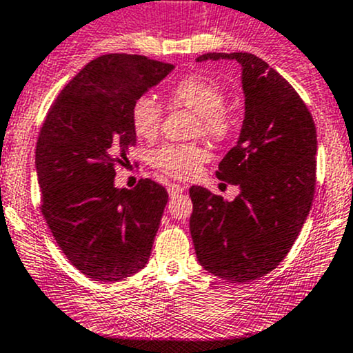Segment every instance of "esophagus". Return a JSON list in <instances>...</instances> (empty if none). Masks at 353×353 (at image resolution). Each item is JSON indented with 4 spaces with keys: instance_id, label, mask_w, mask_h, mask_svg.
<instances>
[{
    "instance_id": "esophagus-1",
    "label": "esophagus",
    "mask_w": 353,
    "mask_h": 353,
    "mask_svg": "<svg viewBox=\"0 0 353 353\" xmlns=\"http://www.w3.org/2000/svg\"><path fill=\"white\" fill-rule=\"evenodd\" d=\"M181 192H185V187L183 185H178V183H172L168 187V193H170V196H176V195H180Z\"/></svg>"
}]
</instances>
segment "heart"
Wrapping results in <instances>:
<instances>
[{
	"mask_svg": "<svg viewBox=\"0 0 353 353\" xmlns=\"http://www.w3.org/2000/svg\"><path fill=\"white\" fill-rule=\"evenodd\" d=\"M172 109H185L195 116L192 132L212 143H223L236 130V117L225 104V92L217 82L200 75L180 79L166 92ZM161 104L154 97L139 96L132 102L130 117L136 136L141 139L157 138L163 124ZM207 160V151L196 143H168L151 153V165L165 175L185 180L195 176Z\"/></svg>",
	"mask_w": 353,
	"mask_h": 353,
	"instance_id": "heart-1",
	"label": "heart"
}]
</instances>
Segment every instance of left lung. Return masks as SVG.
<instances>
[{"mask_svg": "<svg viewBox=\"0 0 353 353\" xmlns=\"http://www.w3.org/2000/svg\"><path fill=\"white\" fill-rule=\"evenodd\" d=\"M232 59L242 65L245 117L237 145L219 163L217 178L241 187L234 202L192 187L190 232L199 263L214 276L249 283L286 257L312 208L316 185V128L293 85L263 59Z\"/></svg>", "mask_w": 353, "mask_h": 353, "instance_id": "obj_1", "label": "left lung"}]
</instances>
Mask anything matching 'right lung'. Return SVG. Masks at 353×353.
<instances>
[{
	"mask_svg": "<svg viewBox=\"0 0 353 353\" xmlns=\"http://www.w3.org/2000/svg\"><path fill=\"white\" fill-rule=\"evenodd\" d=\"M172 69L143 55L97 57L63 87L41 123V215L67 259L94 281H121L150 259L168 192L151 178L131 190L116 188L114 176L136 143L132 102Z\"/></svg>",
	"mask_w": 353,
	"mask_h": 353,
	"instance_id": "add662e5",
	"label": "right lung"
}]
</instances>
